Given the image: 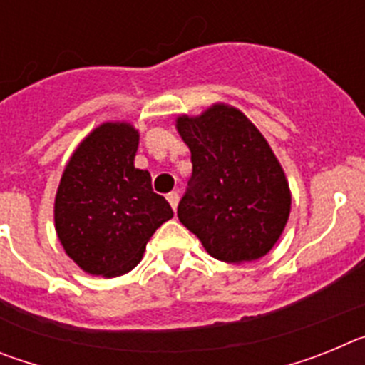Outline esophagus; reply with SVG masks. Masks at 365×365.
I'll list each match as a JSON object with an SVG mask.
<instances>
[{"instance_id": "1", "label": "esophagus", "mask_w": 365, "mask_h": 365, "mask_svg": "<svg viewBox=\"0 0 365 365\" xmlns=\"http://www.w3.org/2000/svg\"><path fill=\"white\" fill-rule=\"evenodd\" d=\"M168 202H170V206H172L173 210H177V205H179V193L177 192H170L166 195Z\"/></svg>"}]
</instances>
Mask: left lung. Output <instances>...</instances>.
<instances>
[{
    "label": "left lung",
    "mask_w": 365,
    "mask_h": 365,
    "mask_svg": "<svg viewBox=\"0 0 365 365\" xmlns=\"http://www.w3.org/2000/svg\"><path fill=\"white\" fill-rule=\"evenodd\" d=\"M192 151V177L177 215L205 250L225 263L259 259L278 243L291 214V188L278 157L247 115L212 104L175 120Z\"/></svg>",
    "instance_id": "1"
}]
</instances>
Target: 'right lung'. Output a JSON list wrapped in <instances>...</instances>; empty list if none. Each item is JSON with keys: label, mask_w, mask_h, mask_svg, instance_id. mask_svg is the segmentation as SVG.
<instances>
[{"label": "right lung", "mask_w": 365, "mask_h": 365, "mask_svg": "<svg viewBox=\"0 0 365 365\" xmlns=\"http://www.w3.org/2000/svg\"><path fill=\"white\" fill-rule=\"evenodd\" d=\"M138 130L130 122L96 125L73 151L54 197V228L67 256L91 276L117 278L143 259L155 230L173 217L135 168Z\"/></svg>", "instance_id": "obj_1"}]
</instances>
